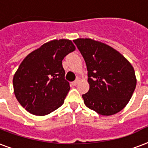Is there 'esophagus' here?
Instances as JSON below:
<instances>
[{
  "instance_id": "34e87169",
  "label": "esophagus",
  "mask_w": 148,
  "mask_h": 148,
  "mask_svg": "<svg viewBox=\"0 0 148 148\" xmlns=\"http://www.w3.org/2000/svg\"><path fill=\"white\" fill-rule=\"evenodd\" d=\"M78 83H79V79H77V80H75V81L72 82V84H73L74 86H76Z\"/></svg>"
}]
</instances>
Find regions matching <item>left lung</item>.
Returning <instances> with one entry per match:
<instances>
[{"mask_svg": "<svg viewBox=\"0 0 148 148\" xmlns=\"http://www.w3.org/2000/svg\"><path fill=\"white\" fill-rule=\"evenodd\" d=\"M85 60L90 88L82 95L88 108L101 115L114 114L128 103L136 88L135 73L124 56L91 39L74 40Z\"/></svg>", "mask_w": 148, "mask_h": 148, "instance_id": "left-lung-1", "label": "left lung"}]
</instances>
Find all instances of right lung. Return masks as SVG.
Listing matches in <instances>:
<instances>
[{
  "label": "right lung",
  "mask_w": 148,
  "mask_h": 148,
  "mask_svg": "<svg viewBox=\"0 0 148 148\" xmlns=\"http://www.w3.org/2000/svg\"><path fill=\"white\" fill-rule=\"evenodd\" d=\"M71 40H53L24 58L13 79L16 98L32 114L44 116L62 105L70 90L62 60L74 51Z\"/></svg>",
  "instance_id": "1"
}]
</instances>
